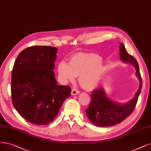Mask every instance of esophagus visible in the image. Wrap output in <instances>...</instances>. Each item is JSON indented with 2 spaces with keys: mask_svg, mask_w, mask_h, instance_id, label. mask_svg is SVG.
Instances as JSON below:
<instances>
[{
  "mask_svg": "<svg viewBox=\"0 0 151 151\" xmlns=\"http://www.w3.org/2000/svg\"><path fill=\"white\" fill-rule=\"evenodd\" d=\"M79 93H80V91H79V90H78L77 89H76V88L72 89V90H71L72 95H76V94H78Z\"/></svg>",
  "mask_w": 151,
  "mask_h": 151,
  "instance_id": "esophagus-1",
  "label": "esophagus"
}]
</instances>
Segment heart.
<instances>
[{"label":"heart","mask_w":151,"mask_h":151,"mask_svg":"<svg viewBox=\"0 0 151 151\" xmlns=\"http://www.w3.org/2000/svg\"><path fill=\"white\" fill-rule=\"evenodd\" d=\"M102 58L93 53H79L71 56L70 62L61 61L57 70L60 81L62 83L74 81L76 76L82 88L91 90L95 88L101 78L103 68L100 65Z\"/></svg>","instance_id":"heart-1"}]
</instances>
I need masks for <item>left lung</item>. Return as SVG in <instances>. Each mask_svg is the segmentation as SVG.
<instances>
[{"label":"left lung","instance_id":"left-lung-1","mask_svg":"<svg viewBox=\"0 0 151 151\" xmlns=\"http://www.w3.org/2000/svg\"><path fill=\"white\" fill-rule=\"evenodd\" d=\"M120 57L122 61L135 66L136 75L140 85L134 98L125 105L114 103L106 96L103 88L94 90L91 94V100L86 113L88 118L96 126L108 127L120 123L126 119L135 108L142 89V80L139 71V65L136 58L127 52L123 43H120Z\"/></svg>","mask_w":151,"mask_h":151}]
</instances>
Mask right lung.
<instances>
[{
  "label": "right lung",
  "instance_id": "add662e5",
  "mask_svg": "<svg viewBox=\"0 0 151 151\" xmlns=\"http://www.w3.org/2000/svg\"><path fill=\"white\" fill-rule=\"evenodd\" d=\"M57 49L33 46L22 51L12 71L11 96L18 113L31 123L45 125L58 114L71 88L57 85L53 69Z\"/></svg>",
  "mask_w": 151,
  "mask_h": 151
}]
</instances>
